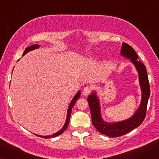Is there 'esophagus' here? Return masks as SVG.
Masks as SVG:
<instances>
[{
	"mask_svg": "<svg viewBox=\"0 0 159 159\" xmlns=\"http://www.w3.org/2000/svg\"><path fill=\"white\" fill-rule=\"evenodd\" d=\"M91 93V88L90 87H85L83 89V91H82V93H83L84 96H88Z\"/></svg>",
	"mask_w": 159,
	"mask_h": 159,
	"instance_id": "1",
	"label": "esophagus"
}]
</instances>
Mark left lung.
<instances>
[{
	"instance_id": "8db88e82",
	"label": "left lung",
	"mask_w": 159,
	"mask_h": 159,
	"mask_svg": "<svg viewBox=\"0 0 159 159\" xmlns=\"http://www.w3.org/2000/svg\"><path fill=\"white\" fill-rule=\"evenodd\" d=\"M121 55L131 60L132 63L136 67L139 75V82L141 88L142 98L141 102L138 109L137 110L132 117L124 121L118 123H108L102 119L101 111H100L99 99L96 96V93L93 92L92 94L87 97V102L90 106L92 123L96 129L102 134L108 137L116 138L131 132L135 128L138 127L143 123L147 114V107L148 99L150 95V89L148 75L146 66L143 63L138 61V56L134 52V48L127 43H123L121 48Z\"/></svg>"
}]
</instances>
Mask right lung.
Here are the masks:
<instances>
[{"label": "right lung", "instance_id": "add662e5", "mask_svg": "<svg viewBox=\"0 0 159 159\" xmlns=\"http://www.w3.org/2000/svg\"><path fill=\"white\" fill-rule=\"evenodd\" d=\"M39 47V45H30V46L27 47V48H25V52L23 53V55H25L26 53H27L28 52H30V51H32L34 50V49H36L38 48ZM80 96H81V92L80 91H78V92L76 93L75 96V97L72 98V102H71L70 105H69V108H68V111H67V116H66V123L64 124V125H63V127L62 128L61 130L59 131V132H57L55 134H53L52 135H48V136H40V135H37V136H39L41 137V138H54V137H57L58 135H60V134H61L62 133H63L66 129H67V127H68V125H69V119H70V115H71V113H72V107L74 106V105L75 104L76 101L78 100V98H80Z\"/></svg>", "mask_w": 159, "mask_h": 159}]
</instances>
